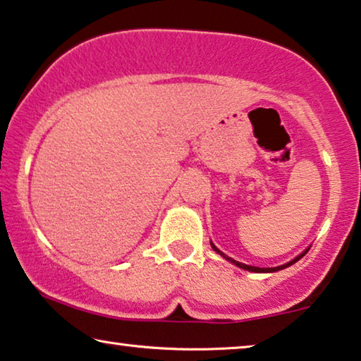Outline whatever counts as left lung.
I'll return each mask as SVG.
<instances>
[{"instance_id": "8db88e82", "label": "left lung", "mask_w": 361, "mask_h": 361, "mask_svg": "<svg viewBox=\"0 0 361 361\" xmlns=\"http://www.w3.org/2000/svg\"><path fill=\"white\" fill-rule=\"evenodd\" d=\"M211 247H213V249H214V251H216V252H218L221 257H224V259H226V261H229L231 264H234V266L241 267V269H244V271H249V272H259V274H261V272H277V271H282V269H286V267H289V266H292V264H295L297 261H299V259H300V257H304V256H305V254H307V251H309V247H307L304 252H300V254H299V256H297V257H294V259H292V261H290V262H286V264H282V266H277V267H256V266H247V264H243V262H239V261H234V259H233V257L226 256V254H224V252H221V251H219V249H218V247H216L213 243H211Z\"/></svg>"}]
</instances>
